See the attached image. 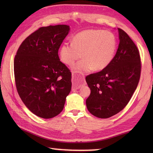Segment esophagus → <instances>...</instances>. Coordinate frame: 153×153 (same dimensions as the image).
<instances>
[{"instance_id":"esophagus-1","label":"esophagus","mask_w":153,"mask_h":153,"mask_svg":"<svg viewBox=\"0 0 153 153\" xmlns=\"http://www.w3.org/2000/svg\"><path fill=\"white\" fill-rule=\"evenodd\" d=\"M84 77H77L74 72L72 74V90H77L80 88L81 85L83 82Z\"/></svg>"}]
</instances>
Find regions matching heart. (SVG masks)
<instances>
[{"instance_id": "heart-1", "label": "heart", "mask_w": 153, "mask_h": 153, "mask_svg": "<svg viewBox=\"0 0 153 153\" xmlns=\"http://www.w3.org/2000/svg\"><path fill=\"white\" fill-rule=\"evenodd\" d=\"M116 47V39L111 32L87 30L79 32L73 38L72 43H65L60 49L61 60L66 65L75 64V72L85 74L91 70H102L112 61Z\"/></svg>"}]
</instances>
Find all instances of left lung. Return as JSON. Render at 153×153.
Listing matches in <instances>:
<instances>
[{"mask_svg": "<svg viewBox=\"0 0 153 153\" xmlns=\"http://www.w3.org/2000/svg\"><path fill=\"white\" fill-rule=\"evenodd\" d=\"M120 43L115 56L105 69L85 77L91 94L86 100L89 112L99 118L116 114L128 105L141 76L138 48L126 32L118 28Z\"/></svg>", "mask_w": 153, "mask_h": 153, "instance_id": "8db88e82", "label": "left lung"}]
</instances>
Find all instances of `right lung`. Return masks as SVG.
Here are the masks:
<instances>
[{"label":"right lung","mask_w":153,"mask_h":153,"mask_svg":"<svg viewBox=\"0 0 153 153\" xmlns=\"http://www.w3.org/2000/svg\"><path fill=\"white\" fill-rule=\"evenodd\" d=\"M69 30L67 25L39 27L22 42L14 58L18 95L40 118L59 114L71 89V73L58 54Z\"/></svg>","instance_id":"obj_1"}]
</instances>
